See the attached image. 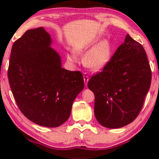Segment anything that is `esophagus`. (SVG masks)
Instances as JSON below:
<instances>
[{
    "instance_id": "34e87169",
    "label": "esophagus",
    "mask_w": 159,
    "mask_h": 159,
    "mask_svg": "<svg viewBox=\"0 0 159 159\" xmlns=\"http://www.w3.org/2000/svg\"><path fill=\"white\" fill-rule=\"evenodd\" d=\"M89 81V77L87 75V73H84V84L87 86V82Z\"/></svg>"
}]
</instances>
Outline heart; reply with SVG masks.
Instances as JSON below:
<instances>
[{
	"instance_id": "1",
	"label": "heart",
	"mask_w": 159,
	"mask_h": 159,
	"mask_svg": "<svg viewBox=\"0 0 159 159\" xmlns=\"http://www.w3.org/2000/svg\"><path fill=\"white\" fill-rule=\"evenodd\" d=\"M78 52L81 53V51H79ZM111 55L110 43L107 40H104L98 43L87 53L84 58L85 64L93 70H100L108 63ZM67 58L69 61L73 63L77 61V58L74 54H69Z\"/></svg>"
}]
</instances>
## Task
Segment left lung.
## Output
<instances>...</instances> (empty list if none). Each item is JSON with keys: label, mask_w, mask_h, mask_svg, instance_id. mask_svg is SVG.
<instances>
[{"label": "left lung", "mask_w": 159, "mask_h": 159, "mask_svg": "<svg viewBox=\"0 0 159 159\" xmlns=\"http://www.w3.org/2000/svg\"><path fill=\"white\" fill-rule=\"evenodd\" d=\"M151 79L143 47L127 34L108 63L87 84L95 95L94 112L98 123L117 129L134 121L143 107Z\"/></svg>", "instance_id": "8db88e82"}]
</instances>
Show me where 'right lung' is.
I'll return each instance as SVG.
<instances>
[{"label":"right lung","mask_w":159,"mask_h":159,"mask_svg":"<svg viewBox=\"0 0 159 159\" xmlns=\"http://www.w3.org/2000/svg\"><path fill=\"white\" fill-rule=\"evenodd\" d=\"M43 27L27 30L13 43L8 79L21 113L45 127H58L69 117L75 98L84 89L80 71L62 68Z\"/></svg>","instance_id":"1"}]
</instances>
